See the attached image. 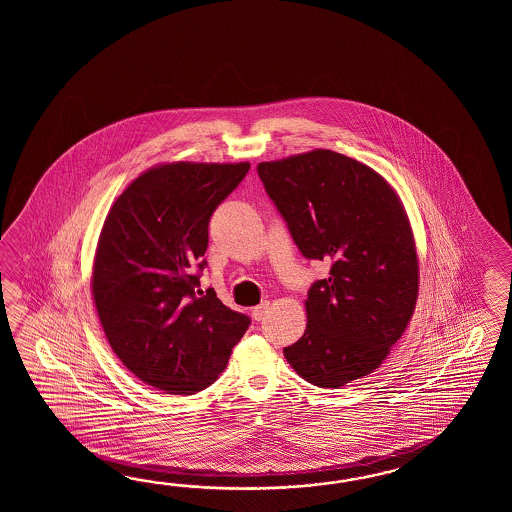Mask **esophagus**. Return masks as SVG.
I'll return each mask as SVG.
<instances>
[{"instance_id": "34e87169", "label": "esophagus", "mask_w": 512, "mask_h": 512, "mask_svg": "<svg viewBox=\"0 0 512 512\" xmlns=\"http://www.w3.org/2000/svg\"><path fill=\"white\" fill-rule=\"evenodd\" d=\"M269 313V302H261L260 305H256V307H252V318L256 320V322H261L263 320V316Z\"/></svg>"}]
</instances>
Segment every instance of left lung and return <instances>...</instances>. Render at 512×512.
Listing matches in <instances>:
<instances>
[{
	"mask_svg": "<svg viewBox=\"0 0 512 512\" xmlns=\"http://www.w3.org/2000/svg\"><path fill=\"white\" fill-rule=\"evenodd\" d=\"M258 175L307 260L329 276L307 291L305 333L283 355L318 388L377 370L414 313V236L392 186L370 166L331 150L258 164Z\"/></svg>",
	"mask_w": 512,
	"mask_h": 512,
	"instance_id": "left-lung-1",
	"label": "left lung"
}]
</instances>
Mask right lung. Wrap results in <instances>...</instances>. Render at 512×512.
<instances>
[{"label": "right lung", "mask_w": 512, "mask_h": 512, "mask_svg": "<svg viewBox=\"0 0 512 512\" xmlns=\"http://www.w3.org/2000/svg\"><path fill=\"white\" fill-rule=\"evenodd\" d=\"M249 168L157 166L120 194L104 221L91 283L98 318L122 364L157 390H205L251 326L214 289L197 291L210 218Z\"/></svg>", "instance_id": "right-lung-1"}]
</instances>
